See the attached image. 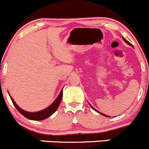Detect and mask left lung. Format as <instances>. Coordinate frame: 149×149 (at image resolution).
Instances as JSON below:
<instances>
[{"mask_svg":"<svg viewBox=\"0 0 149 149\" xmlns=\"http://www.w3.org/2000/svg\"><path fill=\"white\" fill-rule=\"evenodd\" d=\"M123 40H124V41H125V42H126V43L127 44H128V45H130V46H132V44H131L130 43V42H128V41L126 39H125V38H124V37H123ZM90 106H91V108H92L93 109V110H95V111H97V112H98V113H99V114H101V115H104V116H105V117H109V116H108V115H106V114H102V113H100L99 112V111H97V110L96 109H94L93 108V107H92V106H91V104H90Z\"/></svg>","mask_w":149,"mask_h":149,"instance_id":"obj_1","label":"left lung"}]
</instances>
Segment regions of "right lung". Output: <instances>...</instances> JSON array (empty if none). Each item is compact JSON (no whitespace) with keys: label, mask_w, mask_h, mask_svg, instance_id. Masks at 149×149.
<instances>
[{"label":"right lung","mask_w":149,"mask_h":149,"mask_svg":"<svg viewBox=\"0 0 149 149\" xmlns=\"http://www.w3.org/2000/svg\"><path fill=\"white\" fill-rule=\"evenodd\" d=\"M63 96V89L61 90V92H60L59 95H58V97L56 98V99L53 102V104H51V105L48 107H47L46 109L43 110H41V111H36V112H29V111H24V110L22 109L17 104H16L15 101H14L12 98L10 96L11 101H12L13 104H14V107H16L17 110L19 111V113H21L24 117H26V118L29 119V120H45V119L48 118L50 116L52 115L54 112L57 110L58 106H59L60 103H61V99H62Z\"/></svg>","instance_id":"right-lung-1"}]
</instances>
